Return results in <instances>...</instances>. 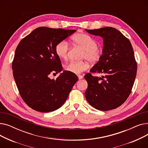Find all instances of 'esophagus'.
I'll return each instance as SVG.
<instances>
[{
    "label": "esophagus",
    "instance_id": "34e87169",
    "mask_svg": "<svg viewBox=\"0 0 148 148\" xmlns=\"http://www.w3.org/2000/svg\"><path fill=\"white\" fill-rule=\"evenodd\" d=\"M78 77H79V80H81V79H82L83 78V76L82 75H78Z\"/></svg>",
    "mask_w": 148,
    "mask_h": 148
}]
</instances>
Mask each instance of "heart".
I'll return each mask as SVG.
<instances>
[{
  "label": "heart",
  "instance_id": "b5f03b06",
  "mask_svg": "<svg viewBox=\"0 0 148 148\" xmlns=\"http://www.w3.org/2000/svg\"><path fill=\"white\" fill-rule=\"evenodd\" d=\"M72 41L75 46L83 50V58L86 59L92 64L98 62L102 56V50L97 47L98 43L94 38L84 33L75 34L72 38ZM68 44L66 41H62L55 47L56 55L60 59L66 60L68 54ZM88 67L86 62H71L65 66L66 71L75 74H79Z\"/></svg>",
  "mask_w": 148,
  "mask_h": 148
}]
</instances>
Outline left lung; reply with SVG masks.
<instances>
[{"mask_svg":"<svg viewBox=\"0 0 148 148\" xmlns=\"http://www.w3.org/2000/svg\"><path fill=\"white\" fill-rule=\"evenodd\" d=\"M85 30L103 39L102 56L90 70L102 75L94 77L90 73L84 75L88 84L85 97L97 110L114 109L127 100L135 81L137 64L133 47L128 39L115 28Z\"/></svg>","mask_w":148,"mask_h":148,"instance_id":"obj_1","label":"left lung"}]
</instances>
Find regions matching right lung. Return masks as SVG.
I'll use <instances>...</instances> for the list:
<instances>
[{
	"label": "right lung",
	"instance_id": "obj_1",
	"mask_svg": "<svg viewBox=\"0 0 148 148\" xmlns=\"http://www.w3.org/2000/svg\"><path fill=\"white\" fill-rule=\"evenodd\" d=\"M75 32L40 27L18 44L12 65L13 75L22 99L32 109L44 113L58 109L79 80L67 71L56 80L49 77L63 69L55 52L56 44Z\"/></svg>",
	"mask_w": 148,
	"mask_h": 148
}]
</instances>
